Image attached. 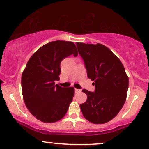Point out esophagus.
I'll return each instance as SVG.
<instances>
[{
    "label": "esophagus",
    "instance_id": "1",
    "mask_svg": "<svg viewBox=\"0 0 149 149\" xmlns=\"http://www.w3.org/2000/svg\"><path fill=\"white\" fill-rule=\"evenodd\" d=\"M81 91V90H80V89H77V88L74 89L75 93H80Z\"/></svg>",
    "mask_w": 149,
    "mask_h": 149
}]
</instances>
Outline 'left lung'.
Segmentation results:
<instances>
[{"label": "left lung", "instance_id": "1", "mask_svg": "<svg viewBox=\"0 0 149 149\" xmlns=\"http://www.w3.org/2000/svg\"><path fill=\"white\" fill-rule=\"evenodd\" d=\"M87 71L94 81V92L83 89L86 101L80 109L86 120L102 124L113 119L123 107L128 89V77L118 57L101 44L77 43Z\"/></svg>", "mask_w": 149, "mask_h": 149}]
</instances>
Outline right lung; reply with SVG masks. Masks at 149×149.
I'll return each instance as SVG.
<instances>
[{
    "mask_svg": "<svg viewBox=\"0 0 149 149\" xmlns=\"http://www.w3.org/2000/svg\"><path fill=\"white\" fill-rule=\"evenodd\" d=\"M78 55L72 42H51L33 54L22 76V94L26 107L37 119L54 123L64 117L74 95L73 87L63 88L60 79L61 62Z\"/></svg>",
    "mask_w": 149,
    "mask_h": 149,
    "instance_id": "add662e5",
    "label": "right lung"
}]
</instances>
